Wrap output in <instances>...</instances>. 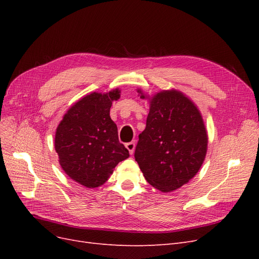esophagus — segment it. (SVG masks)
<instances>
[{"mask_svg": "<svg viewBox=\"0 0 259 259\" xmlns=\"http://www.w3.org/2000/svg\"><path fill=\"white\" fill-rule=\"evenodd\" d=\"M125 147H126V149L130 151V153L133 154V153H134L136 144H135V142H131V143H127L126 145H125Z\"/></svg>", "mask_w": 259, "mask_h": 259, "instance_id": "1", "label": "esophagus"}]
</instances>
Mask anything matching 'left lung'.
I'll list each match as a JSON object with an SVG mask.
<instances>
[{
    "label": "left lung",
    "mask_w": 259,
    "mask_h": 259,
    "mask_svg": "<svg viewBox=\"0 0 259 259\" xmlns=\"http://www.w3.org/2000/svg\"><path fill=\"white\" fill-rule=\"evenodd\" d=\"M149 99L146 128L139 134L135 160L147 182L162 192L189 183L204 162L208 137L197 105L177 90H164Z\"/></svg>",
    "instance_id": "8db88e82"
}]
</instances>
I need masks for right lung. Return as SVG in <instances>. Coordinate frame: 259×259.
<instances>
[{"mask_svg":"<svg viewBox=\"0 0 259 259\" xmlns=\"http://www.w3.org/2000/svg\"><path fill=\"white\" fill-rule=\"evenodd\" d=\"M121 96L114 89L93 92L68 109L55 134V150L65 173L88 188L104 185L128 150L119 142L110 117L112 101Z\"/></svg>","mask_w":259,"mask_h":259,"instance_id":"right-lung-1","label":"right lung"}]
</instances>
